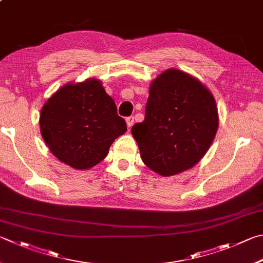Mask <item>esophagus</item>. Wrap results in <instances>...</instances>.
<instances>
[{"mask_svg":"<svg viewBox=\"0 0 263 263\" xmlns=\"http://www.w3.org/2000/svg\"><path fill=\"white\" fill-rule=\"evenodd\" d=\"M133 123H135V117L130 116V117H126V124H127V127H131L133 125Z\"/></svg>","mask_w":263,"mask_h":263,"instance_id":"obj_1","label":"esophagus"}]
</instances>
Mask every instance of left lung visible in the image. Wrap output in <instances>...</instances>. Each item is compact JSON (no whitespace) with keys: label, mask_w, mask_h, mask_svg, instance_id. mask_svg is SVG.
Returning <instances> with one entry per match:
<instances>
[{"label":"left lung","mask_w":263,"mask_h":263,"mask_svg":"<svg viewBox=\"0 0 263 263\" xmlns=\"http://www.w3.org/2000/svg\"><path fill=\"white\" fill-rule=\"evenodd\" d=\"M218 127L213 94L197 78L169 69L153 80L145 121L132 126L142 162L164 177L192 168L211 147Z\"/></svg>","instance_id":"1"}]
</instances>
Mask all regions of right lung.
Wrapping results in <instances>:
<instances>
[{"instance_id": "obj_1", "label": "right lung", "mask_w": 263, "mask_h": 263, "mask_svg": "<svg viewBox=\"0 0 263 263\" xmlns=\"http://www.w3.org/2000/svg\"><path fill=\"white\" fill-rule=\"evenodd\" d=\"M114 100L101 82L87 79L66 84L41 109L40 131L61 162L85 170L108 155L114 140L126 132Z\"/></svg>"}]
</instances>
